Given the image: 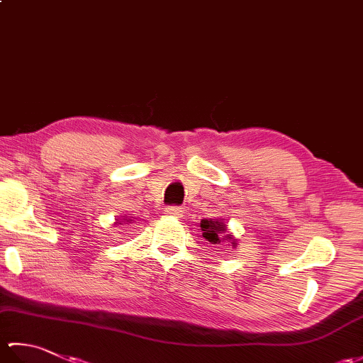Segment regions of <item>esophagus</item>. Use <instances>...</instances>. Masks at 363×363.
Masks as SVG:
<instances>
[{
  "label": "esophagus",
  "instance_id": "1",
  "mask_svg": "<svg viewBox=\"0 0 363 363\" xmlns=\"http://www.w3.org/2000/svg\"><path fill=\"white\" fill-rule=\"evenodd\" d=\"M165 212H167V215H172V217H176V218H179L182 215L181 207H177V206H168Z\"/></svg>",
  "mask_w": 363,
  "mask_h": 363
}]
</instances>
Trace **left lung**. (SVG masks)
<instances>
[{"label":"left lung","instance_id":"1","mask_svg":"<svg viewBox=\"0 0 363 363\" xmlns=\"http://www.w3.org/2000/svg\"><path fill=\"white\" fill-rule=\"evenodd\" d=\"M201 230H203V237L207 242H211L212 245H220L221 240H229L235 242L233 237L225 235L226 233V225H223L221 221H212V220H203L201 221ZM235 245V243H234Z\"/></svg>","mask_w":363,"mask_h":363}]
</instances>
